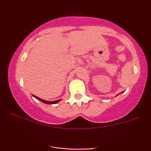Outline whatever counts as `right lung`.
I'll return each mask as SVG.
<instances>
[{
  "label": "right lung",
  "mask_w": 151,
  "mask_h": 151,
  "mask_svg": "<svg viewBox=\"0 0 151 151\" xmlns=\"http://www.w3.org/2000/svg\"><path fill=\"white\" fill-rule=\"evenodd\" d=\"M33 96L35 98L37 99V100H40V101H41L45 104H55L58 103V102L61 100V99H60V100H57V101H45V100H43V99H42L37 97V96H34V95H33Z\"/></svg>",
  "instance_id": "right-lung-1"
}]
</instances>
